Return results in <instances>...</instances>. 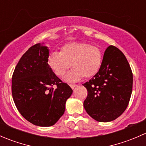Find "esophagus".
I'll use <instances>...</instances> for the list:
<instances>
[{
    "label": "esophagus",
    "mask_w": 146,
    "mask_h": 146,
    "mask_svg": "<svg viewBox=\"0 0 146 146\" xmlns=\"http://www.w3.org/2000/svg\"><path fill=\"white\" fill-rule=\"evenodd\" d=\"M76 86H77V85H75V84H70V87L72 88V89H74Z\"/></svg>",
    "instance_id": "1"
}]
</instances>
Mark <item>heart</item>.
Listing matches in <instances>:
<instances>
[{"label":"heart","instance_id":"b5f03b06","mask_svg":"<svg viewBox=\"0 0 146 146\" xmlns=\"http://www.w3.org/2000/svg\"><path fill=\"white\" fill-rule=\"evenodd\" d=\"M102 63L99 47L88 43L70 42L61 47L60 52H52L48 64L56 76L61 77L70 66L73 68L66 75V81L76 82L82 77L90 78L98 73Z\"/></svg>","mask_w":146,"mask_h":146}]
</instances>
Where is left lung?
<instances>
[{
  "label": "left lung",
  "mask_w": 146,
  "mask_h": 146,
  "mask_svg": "<svg viewBox=\"0 0 146 146\" xmlns=\"http://www.w3.org/2000/svg\"><path fill=\"white\" fill-rule=\"evenodd\" d=\"M87 113L100 122L118 118L128 107L133 88V73L124 54L114 46L104 51L99 71L84 83Z\"/></svg>",
  "instance_id": "1"
}]
</instances>
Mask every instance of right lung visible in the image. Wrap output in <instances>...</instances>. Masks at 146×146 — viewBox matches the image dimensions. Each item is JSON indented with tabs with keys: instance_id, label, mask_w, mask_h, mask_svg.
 Instances as JSON below:
<instances>
[{
	"instance_id": "add662e5",
	"label": "right lung",
	"mask_w": 146,
	"mask_h": 146,
	"mask_svg": "<svg viewBox=\"0 0 146 146\" xmlns=\"http://www.w3.org/2000/svg\"><path fill=\"white\" fill-rule=\"evenodd\" d=\"M48 56V47L41 44L32 46L21 57L12 77V95L17 110L26 120L39 126L55 124L73 93L70 87L52 71Z\"/></svg>"
}]
</instances>
